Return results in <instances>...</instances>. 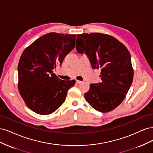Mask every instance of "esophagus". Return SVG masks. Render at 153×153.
Masks as SVG:
<instances>
[{"mask_svg":"<svg viewBox=\"0 0 153 153\" xmlns=\"http://www.w3.org/2000/svg\"><path fill=\"white\" fill-rule=\"evenodd\" d=\"M76 84H81V83H82V81H80V80H76Z\"/></svg>","mask_w":153,"mask_h":153,"instance_id":"obj_1","label":"esophagus"}]
</instances>
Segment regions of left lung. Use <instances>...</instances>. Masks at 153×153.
Returning <instances> with one entry per match:
<instances>
[{"mask_svg":"<svg viewBox=\"0 0 153 153\" xmlns=\"http://www.w3.org/2000/svg\"><path fill=\"white\" fill-rule=\"evenodd\" d=\"M77 52L85 53L92 68L101 69L99 84H91L84 94L92 108L108 112L124 100L133 78L131 55L125 46L108 34L91 33L78 34Z\"/></svg>","mask_w":153,"mask_h":153,"instance_id":"1","label":"left lung"}]
</instances>
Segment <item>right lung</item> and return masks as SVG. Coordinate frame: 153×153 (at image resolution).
Instances as JSON below:
<instances>
[{
    "instance_id": "add662e5",
    "label": "right lung",
    "mask_w": 153,
    "mask_h": 153,
    "mask_svg": "<svg viewBox=\"0 0 153 153\" xmlns=\"http://www.w3.org/2000/svg\"><path fill=\"white\" fill-rule=\"evenodd\" d=\"M76 35L50 32L23 52L18 66V88L26 105L36 114L48 115L66 100L75 80H62L53 69L75 47Z\"/></svg>"
}]
</instances>
